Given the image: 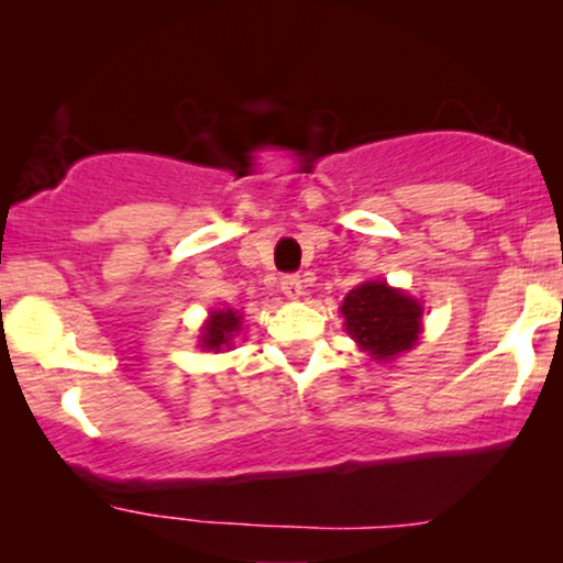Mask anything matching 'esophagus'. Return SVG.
I'll use <instances>...</instances> for the list:
<instances>
[{
  "label": "esophagus",
  "mask_w": 563,
  "mask_h": 563,
  "mask_svg": "<svg viewBox=\"0 0 563 563\" xmlns=\"http://www.w3.org/2000/svg\"><path fill=\"white\" fill-rule=\"evenodd\" d=\"M282 291L287 295L289 299H299L305 295V287H302V279H299L297 274H287L282 279Z\"/></svg>",
  "instance_id": "esophagus-1"
}]
</instances>
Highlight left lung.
<instances>
[{
    "mask_svg": "<svg viewBox=\"0 0 563 563\" xmlns=\"http://www.w3.org/2000/svg\"><path fill=\"white\" fill-rule=\"evenodd\" d=\"M349 335L374 361H391L418 343L422 307L418 299L391 289L387 282H364L341 305Z\"/></svg>",
    "mask_w": 563,
    "mask_h": 563,
    "instance_id": "1",
    "label": "left lung"
}]
</instances>
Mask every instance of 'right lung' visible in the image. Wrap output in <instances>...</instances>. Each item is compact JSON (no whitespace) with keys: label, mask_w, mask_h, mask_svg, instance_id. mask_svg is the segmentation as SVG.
Wrapping results in <instances>:
<instances>
[{"label":"right lung","mask_w":563,"mask_h":563,"mask_svg":"<svg viewBox=\"0 0 563 563\" xmlns=\"http://www.w3.org/2000/svg\"><path fill=\"white\" fill-rule=\"evenodd\" d=\"M241 318L243 314L230 310V307H225V310L210 312V320L205 322L202 335H199L202 349L214 351V353H220L222 345H228L230 349V341H233V335L241 330Z\"/></svg>","instance_id":"right-lung-1"}]
</instances>
